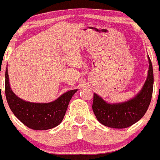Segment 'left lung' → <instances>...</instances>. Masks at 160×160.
Segmentation results:
<instances>
[{
  "instance_id": "8db88e82",
  "label": "left lung",
  "mask_w": 160,
  "mask_h": 160,
  "mask_svg": "<svg viewBox=\"0 0 160 160\" xmlns=\"http://www.w3.org/2000/svg\"><path fill=\"white\" fill-rule=\"evenodd\" d=\"M146 82L141 91L133 98L122 103L110 104L94 93L92 110L99 122L114 129H124L131 126L142 118L147 111L153 90V70L150 58Z\"/></svg>"
}]
</instances>
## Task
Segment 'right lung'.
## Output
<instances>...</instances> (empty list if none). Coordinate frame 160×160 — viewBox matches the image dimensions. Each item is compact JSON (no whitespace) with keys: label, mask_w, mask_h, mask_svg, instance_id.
<instances>
[{"label":"right lung","mask_w":160,"mask_h":160,"mask_svg":"<svg viewBox=\"0 0 160 160\" xmlns=\"http://www.w3.org/2000/svg\"><path fill=\"white\" fill-rule=\"evenodd\" d=\"M78 89L68 91L54 102L34 103L18 98L9 84L8 69L5 72V95L10 108L18 118L27 127L34 130H47L62 122L68 108V103Z\"/></svg>","instance_id":"right-lung-1"}]
</instances>
